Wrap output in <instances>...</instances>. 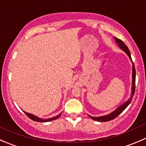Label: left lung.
I'll return each instance as SVG.
<instances>
[{
	"label": "left lung",
	"mask_w": 146,
	"mask_h": 146,
	"mask_svg": "<svg viewBox=\"0 0 146 146\" xmlns=\"http://www.w3.org/2000/svg\"><path fill=\"white\" fill-rule=\"evenodd\" d=\"M114 39H115L116 42L117 43V44L119 45V46L121 48L123 51H124L126 52V54L129 56V58L132 61L131 56V53L129 51L128 47L125 45V44L123 43V41H121V39H118L117 37H114ZM133 63V62H132ZM132 88H131V98L128 100V101H126V102L123 103L122 105L119 106L118 108L116 110H114V111H112L111 113H110V114H107V115L105 116H102V117H91V116L89 115V117H90L91 119H93V120L97 121H109L110 120H112V119H115L116 117H117L126 107L129 106V104H130L132 100V98H133V95H134L135 92V88H136V69H135L134 64L133 63V68H132Z\"/></svg>",
	"instance_id": "8db88e82"
}]
</instances>
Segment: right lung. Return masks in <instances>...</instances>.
I'll list each match as a JSON object with an SVG mask.
<instances>
[{
	"label": "right lung",
	"mask_w": 146,
	"mask_h": 146,
	"mask_svg": "<svg viewBox=\"0 0 146 146\" xmlns=\"http://www.w3.org/2000/svg\"><path fill=\"white\" fill-rule=\"evenodd\" d=\"M25 113L26 114V115L28 117H29V119H31L32 120L35 121H39V122H48V121H53V120H55V119H58V117L61 116V113L60 114H58V116H56V117H53V118H51V119H40L39 118V117H36V116L33 115V114H29V113H27V112H25V111H24Z\"/></svg>",
	"instance_id": "add662e5"
}]
</instances>
